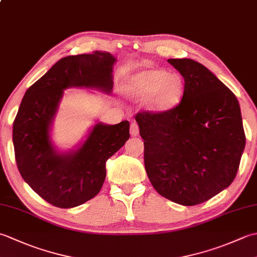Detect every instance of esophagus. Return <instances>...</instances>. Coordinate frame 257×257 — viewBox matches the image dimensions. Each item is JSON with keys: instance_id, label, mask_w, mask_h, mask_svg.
<instances>
[{"instance_id": "esophagus-1", "label": "esophagus", "mask_w": 257, "mask_h": 257, "mask_svg": "<svg viewBox=\"0 0 257 257\" xmlns=\"http://www.w3.org/2000/svg\"><path fill=\"white\" fill-rule=\"evenodd\" d=\"M130 135L132 136H138L139 135V127H138V123L133 121L132 124H130Z\"/></svg>"}]
</instances>
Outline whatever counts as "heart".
<instances>
[{"label": "heart", "instance_id": "b5f03b06", "mask_svg": "<svg viewBox=\"0 0 257 257\" xmlns=\"http://www.w3.org/2000/svg\"><path fill=\"white\" fill-rule=\"evenodd\" d=\"M183 87L181 75L156 68L140 69L129 75L123 83L128 96L146 99L147 108L152 111H165L176 106Z\"/></svg>", "mask_w": 257, "mask_h": 257}]
</instances>
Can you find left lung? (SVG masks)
Segmentation results:
<instances>
[{
    "label": "left lung",
    "mask_w": 257,
    "mask_h": 257,
    "mask_svg": "<svg viewBox=\"0 0 257 257\" xmlns=\"http://www.w3.org/2000/svg\"><path fill=\"white\" fill-rule=\"evenodd\" d=\"M184 78L179 105L162 112L136 114L145 145V168L160 195L196 205L235 179L245 147L235 95L203 65L168 59Z\"/></svg>",
    "instance_id": "1"
}]
</instances>
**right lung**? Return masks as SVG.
Masks as SVG:
<instances>
[{"mask_svg": "<svg viewBox=\"0 0 257 257\" xmlns=\"http://www.w3.org/2000/svg\"><path fill=\"white\" fill-rule=\"evenodd\" d=\"M111 54L67 56L26 90L13 122L15 160L24 181L54 206L69 209L99 192L106 178V161L130 137L129 121L98 122L77 150L61 154L51 141L50 130L64 89L96 88L111 92Z\"/></svg>", "mask_w": 257, "mask_h": 257, "instance_id": "add662e5", "label": "right lung"}]
</instances>
